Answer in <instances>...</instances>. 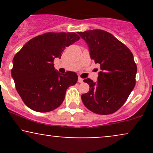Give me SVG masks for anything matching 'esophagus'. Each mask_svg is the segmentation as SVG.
<instances>
[{"label":"esophagus","mask_w":153,"mask_h":153,"mask_svg":"<svg viewBox=\"0 0 153 153\" xmlns=\"http://www.w3.org/2000/svg\"><path fill=\"white\" fill-rule=\"evenodd\" d=\"M78 82H83V79L80 78V77H78Z\"/></svg>","instance_id":"1"}]
</instances>
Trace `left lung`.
<instances>
[{"label":"left lung","mask_w":153,"mask_h":153,"mask_svg":"<svg viewBox=\"0 0 153 153\" xmlns=\"http://www.w3.org/2000/svg\"><path fill=\"white\" fill-rule=\"evenodd\" d=\"M88 44L91 57L99 63L97 83L85 79L90 86L82 94V103L94 113L101 115L113 114L126 102L136 83L137 71L134 57L124 44L111 34L101 29L78 32Z\"/></svg>","instance_id":"1"}]
</instances>
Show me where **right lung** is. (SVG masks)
Here are the masks:
<instances>
[{
    "label": "right lung",
    "instance_id": "add662e5",
    "mask_svg": "<svg viewBox=\"0 0 153 153\" xmlns=\"http://www.w3.org/2000/svg\"><path fill=\"white\" fill-rule=\"evenodd\" d=\"M80 39L75 32H47L27 42L13 59L11 75L24 103L38 112H49L62 104L66 91L78 75L54 70V59L65 47Z\"/></svg>",
    "mask_w": 153,
    "mask_h": 153
}]
</instances>
